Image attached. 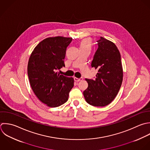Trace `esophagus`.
Listing matches in <instances>:
<instances>
[{"label": "esophagus", "mask_w": 150, "mask_h": 150, "mask_svg": "<svg viewBox=\"0 0 150 150\" xmlns=\"http://www.w3.org/2000/svg\"><path fill=\"white\" fill-rule=\"evenodd\" d=\"M74 80H75V81H76V82H79V81H82V80H83V78H76V77H75V78H74Z\"/></svg>", "instance_id": "34e87169"}]
</instances>
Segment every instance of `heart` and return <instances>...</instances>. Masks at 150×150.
<instances>
[{
    "mask_svg": "<svg viewBox=\"0 0 150 150\" xmlns=\"http://www.w3.org/2000/svg\"><path fill=\"white\" fill-rule=\"evenodd\" d=\"M80 47H91V41L89 39H83L81 44Z\"/></svg>",
    "mask_w": 150,
    "mask_h": 150,
    "instance_id": "heart-1",
    "label": "heart"
}]
</instances>
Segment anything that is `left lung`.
<instances>
[{
  "label": "left lung",
  "instance_id": "left-lung-1",
  "mask_svg": "<svg viewBox=\"0 0 150 150\" xmlns=\"http://www.w3.org/2000/svg\"><path fill=\"white\" fill-rule=\"evenodd\" d=\"M91 66L98 70L95 79H86L88 88L83 91L86 102L93 106L110 104L117 96L123 81L120 53L112 41L100 37Z\"/></svg>",
  "mask_w": 150,
  "mask_h": 150
}]
</instances>
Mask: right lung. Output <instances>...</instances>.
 Wrapping results in <instances>:
<instances>
[{
    "label": "right lung",
    "mask_w": 150,
    "mask_h": 150,
    "mask_svg": "<svg viewBox=\"0 0 150 150\" xmlns=\"http://www.w3.org/2000/svg\"><path fill=\"white\" fill-rule=\"evenodd\" d=\"M71 37L57 36L41 41L30 57L27 74L31 87L37 98L51 108L65 103L74 86V78L60 75Z\"/></svg>",
    "instance_id": "obj_1"
}]
</instances>
